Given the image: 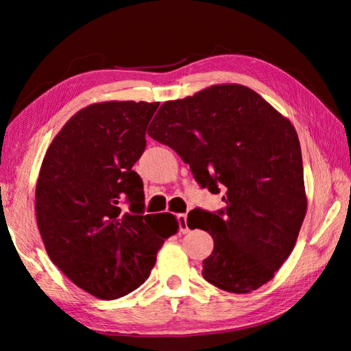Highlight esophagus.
I'll list each match as a JSON object with an SVG mask.
<instances>
[{
    "mask_svg": "<svg viewBox=\"0 0 351 351\" xmlns=\"http://www.w3.org/2000/svg\"><path fill=\"white\" fill-rule=\"evenodd\" d=\"M178 225H180V232L187 234L189 232V226H187V214H178L176 215Z\"/></svg>",
    "mask_w": 351,
    "mask_h": 351,
    "instance_id": "1",
    "label": "esophagus"
}]
</instances>
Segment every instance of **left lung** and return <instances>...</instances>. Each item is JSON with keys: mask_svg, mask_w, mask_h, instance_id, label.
<instances>
[{"mask_svg": "<svg viewBox=\"0 0 351 351\" xmlns=\"http://www.w3.org/2000/svg\"><path fill=\"white\" fill-rule=\"evenodd\" d=\"M147 134L187 162L200 189L225 208L189 213L190 229L214 240L202 276L245 294L285 263L306 214L299 137L288 119L240 84H219L164 102Z\"/></svg>", "mask_w": 351, "mask_h": 351, "instance_id": "obj_1", "label": "left lung"}]
</instances>
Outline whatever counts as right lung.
<instances>
[{
    "label": "right lung",
    "mask_w": 351,
    "mask_h": 351,
    "mask_svg": "<svg viewBox=\"0 0 351 351\" xmlns=\"http://www.w3.org/2000/svg\"><path fill=\"white\" fill-rule=\"evenodd\" d=\"M158 102L92 104L49 145L36 185V219L52 263L102 300L143 283L166 238L169 213L145 215L143 181L132 166L145 152Z\"/></svg>",
    "instance_id": "add662e5"
}]
</instances>
